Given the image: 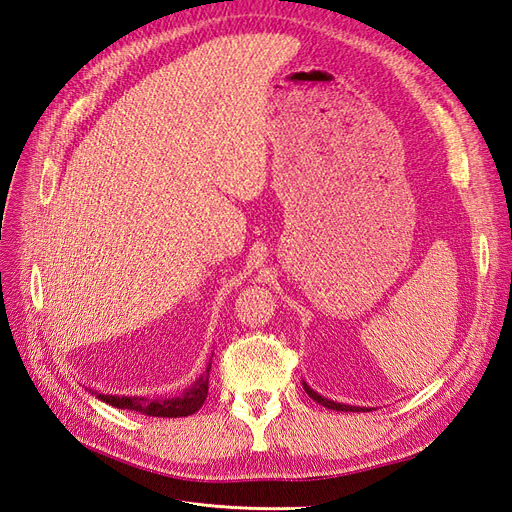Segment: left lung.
<instances>
[{
    "label": "left lung",
    "mask_w": 512,
    "mask_h": 512,
    "mask_svg": "<svg viewBox=\"0 0 512 512\" xmlns=\"http://www.w3.org/2000/svg\"><path fill=\"white\" fill-rule=\"evenodd\" d=\"M304 388H306V392L312 396V399L316 401V403H320V405H325V407H329V409H337V411H365L363 407H352V405H339V403H333V401H329V399H325V396H320V394H316L310 386H306L304 384Z\"/></svg>",
    "instance_id": "8db88e82"
}]
</instances>
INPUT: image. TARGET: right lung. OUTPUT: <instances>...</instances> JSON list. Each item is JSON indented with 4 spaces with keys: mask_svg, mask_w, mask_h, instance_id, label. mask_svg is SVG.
Returning a JSON list of instances; mask_svg holds the SVG:
<instances>
[{
    "mask_svg": "<svg viewBox=\"0 0 512 512\" xmlns=\"http://www.w3.org/2000/svg\"><path fill=\"white\" fill-rule=\"evenodd\" d=\"M206 394H208V377H200L192 388L183 392L181 396H173V399H139V396H107V394H97V396L101 401L118 409L139 411L143 415H154V418H185V415L196 413L204 405Z\"/></svg>",
    "mask_w": 512,
    "mask_h": 512,
    "instance_id": "add662e5",
    "label": "right lung"
}]
</instances>
